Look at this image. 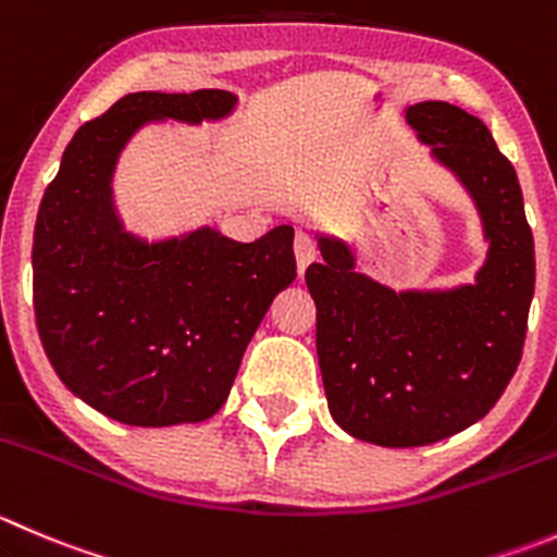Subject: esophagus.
I'll use <instances>...</instances> for the list:
<instances>
[{"instance_id": "esophagus-1", "label": "esophagus", "mask_w": 557, "mask_h": 557, "mask_svg": "<svg viewBox=\"0 0 557 557\" xmlns=\"http://www.w3.org/2000/svg\"><path fill=\"white\" fill-rule=\"evenodd\" d=\"M294 252H296V267H299V274H305V269L310 267L318 258V245L310 234L299 231L294 239Z\"/></svg>"}]
</instances>
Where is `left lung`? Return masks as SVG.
I'll return each mask as SVG.
<instances>
[{"label": "left lung", "instance_id": "1", "mask_svg": "<svg viewBox=\"0 0 557 557\" xmlns=\"http://www.w3.org/2000/svg\"><path fill=\"white\" fill-rule=\"evenodd\" d=\"M405 119L476 201L490 242L476 283L397 294L326 236L323 261L305 272L334 422L388 449L435 444L487 416L522 359L536 283L520 182L487 124L441 100L416 102Z\"/></svg>", "mask_w": 557, "mask_h": 557}]
</instances>
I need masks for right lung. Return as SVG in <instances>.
<instances>
[{
  "mask_svg": "<svg viewBox=\"0 0 557 557\" xmlns=\"http://www.w3.org/2000/svg\"><path fill=\"white\" fill-rule=\"evenodd\" d=\"M234 106L223 89L124 95L81 124L40 201L32 294L42 348L75 397L122 424L218 413L258 323L296 277L290 225L256 242L198 228L149 245L113 209V169L135 129L223 119Z\"/></svg>",
  "mask_w": 557,
  "mask_h": 557,
  "instance_id": "right-lung-1",
  "label": "right lung"
}]
</instances>
